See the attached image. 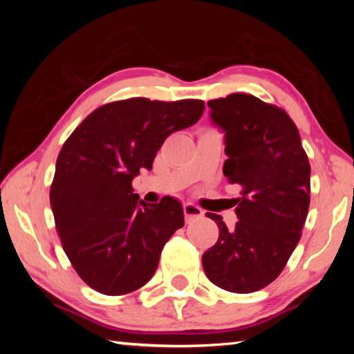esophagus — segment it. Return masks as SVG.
<instances>
[{"label":"esophagus","mask_w":354,"mask_h":354,"mask_svg":"<svg viewBox=\"0 0 354 354\" xmlns=\"http://www.w3.org/2000/svg\"><path fill=\"white\" fill-rule=\"evenodd\" d=\"M203 214H205V212H203L198 206L190 205V203H187V205H184V215H185V221H187V223H190L192 220L201 218Z\"/></svg>","instance_id":"34e87169"}]
</instances>
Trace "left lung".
<instances>
[{
    "label": "left lung",
    "instance_id": "1",
    "mask_svg": "<svg viewBox=\"0 0 354 354\" xmlns=\"http://www.w3.org/2000/svg\"><path fill=\"white\" fill-rule=\"evenodd\" d=\"M211 118L225 133L223 175L242 187L239 221L218 226V241L203 254L211 283L234 293L268 286L283 272L301 237L310 201V165L299 133L278 106L248 93L211 100Z\"/></svg>",
    "mask_w": 354,
    "mask_h": 354
}]
</instances>
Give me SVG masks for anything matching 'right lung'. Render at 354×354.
Wrapping results in <instances>:
<instances>
[{
	"instance_id": "add662e5",
	"label": "right lung",
	"mask_w": 354,
	"mask_h": 354,
	"mask_svg": "<svg viewBox=\"0 0 354 354\" xmlns=\"http://www.w3.org/2000/svg\"><path fill=\"white\" fill-rule=\"evenodd\" d=\"M201 100L113 101L84 118L57 156L50 203L62 248L81 279L104 295L145 286L160 251L184 226L181 203L134 194L167 137L198 122Z\"/></svg>"
}]
</instances>
